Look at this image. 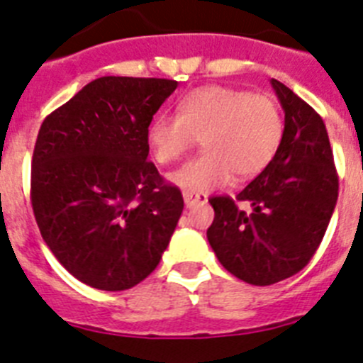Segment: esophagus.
Returning <instances> with one entry per match:
<instances>
[{"instance_id":"1","label":"esophagus","mask_w":363,"mask_h":363,"mask_svg":"<svg viewBox=\"0 0 363 363\" xmlns=\"http://www.w3.org/2000/svg\"><path fill=\"white\" fill-rule=\"evenodd\" d=\"M184 201L187 207H192V205L196 203H207V194H203V192H189L185 191L184 192Z\"/></svg>"}]
</instances>
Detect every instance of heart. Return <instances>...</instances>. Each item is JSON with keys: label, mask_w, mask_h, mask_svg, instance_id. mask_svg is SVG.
<instances>
[{"label": "heart", "mask_w": 363, "mask_h": 363, "mask_svg": "<svg viewBox=\"0 0 363 363\" xmlns=\"http://www.w3.org/2000/svg\"><path fill=\"white\" fill-rule=\"evenodd\" d=\"M201 138L203 152L169 176L176 187L207 192L230 176L249 179L274 160L284 138L277 99L223 85L198 86L179 99L178 114H156L147 143L162 165L178 162Z\"/></svg>", "instance_id": "obj_1"}]
</instances>
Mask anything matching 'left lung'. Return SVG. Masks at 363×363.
<instances>
[{
  "label": "left lung",
  "mask_w": 363,
  "mask_h": 363,
  "mask_svg": "<svg viewBox=\"0 0 363 363\" xmlns=\"http://www.w3.org/2000/svg\"><path fill=\"white\" fill-rule=\"evenodd\" d=\"M285 112L277 156L236 198L213 196L207 240L220 264L251 285H272L309 264L338 200V174L323 120L271 79ZM245 204V208H240Z\"/></svg>",
  "instance_id": "8db88e82"
}]
</instances>
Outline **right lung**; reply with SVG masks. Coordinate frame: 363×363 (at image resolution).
Wrapping results in <instances>:
<instances>
[{
	"label": "right lung",
	"mask_w": 363,
	"mask_h": 363,
	"mask_svg": "<svg viewBox=\"0 0 363 363\" xmlns=\"http://www.w3.org/2000/svg\"><path fill=\"white\" fill-rule=\"evenodd\" d=\"M178 82L104 76L38 133L30 200L52 255L74 278L125 291L158 267L184 211L149 156L147 127Z\"/></svg>",
	"instance_id": "add662e5"
}]
</instances>
